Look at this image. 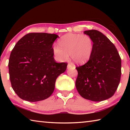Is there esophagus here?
Wrapping results in <instances>:
<instances>
[{
    "instance_id": "esophagus-1",
    "label": "esophagus",
    "mask_w": 130,
    "mask_h": 130,
    "mask_svg": "<svg viewBox=\"0 0 130 130\" xmlns=\"http://www.w3.org/2000/svg\"><path fill=\"white\" fill-rule=\"evenodd\" d=\"M67 67L68 69H69V68H74V66L72 65L71 63H68V65L67 66Z\"/></svg>"
}]
</instances>
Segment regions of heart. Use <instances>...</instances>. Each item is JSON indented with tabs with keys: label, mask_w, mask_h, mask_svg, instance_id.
<instances>
[{
	"label": "heart",
	"mask_w": 130,
	"mask_h": 130,
	"mask_svg": "<svg viewBox=\"0 0 130 130\" xmlns=\"http://www.w3.org/2000/svg\"><path fill=\"white\" fill-rule=\"evenodd\" d=\"M54 45L53 53L59 61H65L69 56L74 63L83 64L89 61L93 49L92 39L87 34L67 33Z\"/></svg>",
	"instance_id": "obj_1"
}]
</instances>
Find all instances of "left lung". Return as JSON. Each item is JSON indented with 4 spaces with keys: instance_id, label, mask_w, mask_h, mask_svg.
I'll list each match as a JSON object with an SVG mask.
<instances>
[{
    "instance_id": "1",
    "label": "left lung",
    "mask_w": 130,
    "mask_h": 130,
    "mask_svg": "<svg viewBox=\"0 0 130 130\" xmlns=\"http://www.w3.org/2000/svg\"><path fill=\"white\" fill-rule=\"evenodd\" d=\"M93 42L91 58L76 69V87L85 99L101 102L111 98L117 89L121 77V58L115 45L102 32L85 31Z\"/></svg>"
}]
</instances>
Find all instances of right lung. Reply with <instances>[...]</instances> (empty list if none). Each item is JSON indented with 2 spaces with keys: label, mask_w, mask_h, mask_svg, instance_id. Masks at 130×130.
I'll return each mask as SVG.
<instances>
[{
  "label": "right lung",
  "mask_w": 130,
  "mask_h": 130,
  "mask_svg": "<svg viewBox=\"0 0 130 130\" xmlns=\"http://www.w3.org/2000/svg\"><path fill=\"white\" fill-rule=\"evenodd\" d=\"M58 36L31 32L18 41L11 53L8 69L13 90L24 100L36 102L52 95L57 78L67 62L57 63L53 44Z\"/></svg>",
  "instance_id": "1"
}]
</instances>
